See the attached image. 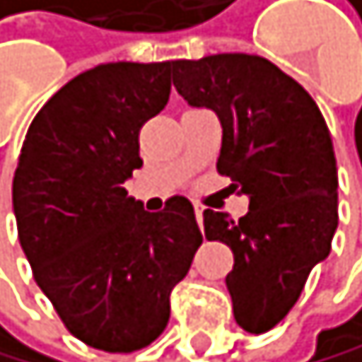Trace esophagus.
<instances>
[{
	"instance_id": "obj_1",
	"label": "esophagus",
	"mask_w": 362,
	"mask_h": 362,
	"mask_svg": "<svg viewBox=\"0 0 362 362\" xmlns=\"http://www.w3.org/2000/svg\"><path fill=\"white\" fill-rule=\"evenodd\" d=\"M194 212H196V221H198V226H203V212H205V205H203V203H194Z\"/></svg>"
}]
</instances>
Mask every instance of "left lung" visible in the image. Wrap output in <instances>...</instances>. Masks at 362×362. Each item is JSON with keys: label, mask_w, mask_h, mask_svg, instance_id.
I'll return each mask as SVG.
<instances>
[{"label": "left lung", "mask_w": 362, "mask_h": 362, "mask_svg": "<svg viewBox=\"0 0 362 362\" xmlns=\"http://www.w3.org/2000/svg\"><path fill=\"white\" fill-rule=\"evenodd\" d=\"M170 68L180 95L221 120L216 170L248 196L239 221L205 209L203 226L235 255L226 285L237 324L260 335L292 310L331 253L338 168L329 127L308 90L262 57L212 54Z\"/></svg>", "instance_id": "left-lung-1"}]
</instances>
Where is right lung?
<instances>
[{
  "label": "right lung",
  "mask_w": 362,
  "mask_h": 362,
  "mask_svg": "<svg viewBox=\"0 0 362 362\" xmlns=\"http://www.w3.org/2000/svg\"><path fill=\"white\" fill-rule=\"evenodd\" d=\"M168 95L170 61L102 63L42 105L18 157L22 251L66 329L93 349L129 354L155 342L203 244L185 196L146 212L125 189L144 166L139 132Z\"/></svg>",
  "instance_id": "1"
}]
</instances>
